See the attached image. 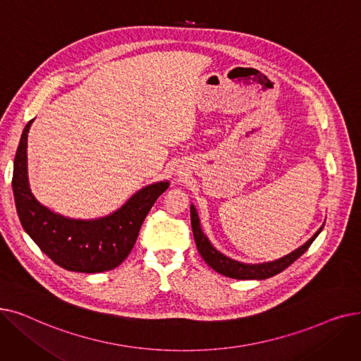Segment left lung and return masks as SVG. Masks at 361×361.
Here are the masks:
<instances>
[{"instance_id":"1","label":"left lung","mask_w":361,"mask_h":361,"mask_svg":"<svg viewBox=\"0 0 361 361\" xmlns=\"http://www.w3.org/2000/svg\"><path fill=\"white\" fill-rule=\"evenodd\" d=\"M190 215H192V230L195 235V241L197 245V250L203 260L209 264V267L216 271L221 275H225L228 278L234 279H267L271 278L283 269H287L291 263H294L302 253H305L310 244L316 240V237L320 234V231L324 230V225L313 234L310 240H307L305 244L300 245L298 249L294 252L288 253L287 256H283L281 259L272 260V262H264V263H243L238 260H234L228 256H225L219 250L214 247V244L209 241L202 230L200 219L197 215V211L195 204H190Z\"/></svg>"}]
</instances>
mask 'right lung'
<instances>
[{
  "mask_svg": "<svg viewBox=\"0 0 361 361\" xmlns=\"http://www.w3.org/2000/svg\"><path fill=\"white\" fill-rule=\"evenodd\" d=\"M30 120L18 143L13 166V195L25 231L59 267L85 274L117 268L130 255L140 226L157 199L169 183L145 185L112 214L97 219H74L56 214L37 202L27 176V133Z\"/></svg>",
  "mask_w": 361,
  "mask_h": 361,
  "instance_id": "right-lung-1",
  "label": "right lung"
}]
</instances>
